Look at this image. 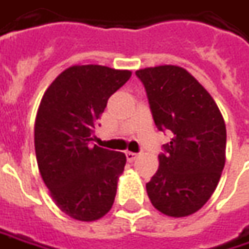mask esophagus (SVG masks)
<instances>
[{
    "label": "esophagus",
    "mask_w": 249,
    "mask_h": 249,
    "mask_svg": "<svg viewBox=\"0 0 249 249\" xmlns=\"http://www.w3.org/2000/svg\"><path fill=\"white\" fill-rule=\"evenodd\" d=\"M125 156H126V160H128L129 163H132L134 160L138 159L139 155H138V153H132V152H126V153H125Z\"/></svg>",
    "instance_id": "34e87169"
}]
</instances>
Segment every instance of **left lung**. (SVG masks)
Here are the masks:
<instances>
[{"label":"left lung","instance_id":"8db88e82","mask_svg":"<svg viewBox=\"0 0 249 249\" xmlns=\"http://www.w3.org/2000/svg\"><path fill=\"white\" fill-rule=\"evenodd\" d=\"M136 76L156 126L173 134L146 184L147 196L163 214L185 217L199 211L219 184L226 163L223 115L211 93L181 67H149Z\"/></svg>","mask_w":249,"mask_h":249}]
</instances>
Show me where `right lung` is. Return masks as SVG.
<instances>
[{
  "instance_id": "obj_1",
  "label": "right lung",
  "mask_w": 249,
  "mask_h": 249,
  "mask_svg": "<svg viewBox=\"0 0 249 249\" xmlns=\"http://www.w3.org/2000/svg\"><path fill=\"white\" fill-rule=\"evenodd\" d=\"M131 75L103 65H73L40 102L35 123L38 171L55 205L75 220H99L113 206L126 157L90 141L108 97Z\"/></svg>"
}]
</instances>
